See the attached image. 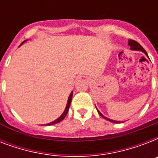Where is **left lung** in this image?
<instances>
[{"label":"left lung","instance_id":"1","mask_svg":"<svg viewBox=\"0 0 158 158\" xmlns=\"http://www.w3.org/2000/svg\"><path fill=\"white\" fill-rule=\"evenodd\" d=\"M128 44H129V46H130V49H131V50H133V51H141L142 52L144 53V54L146 55V56H147L148 57V56L147 52H146V51H145L144 49L143 48V47L141 45H140L139 43H138L137 42H135V41L131 40V39H130V40H129V43H128ZM97 110H98V108H97ZM98 114L100 115H101L102 117L104 118V119H106V120H109L110 122H112V123H120V122H121V121H117V120H110V119H109V118L106 117L105 115H102V113L100 112V111H99L98 110Z\"/></svg>","mask_w":158,"mask_h":158}]
</instances>
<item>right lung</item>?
Instances as JSON below:
<instances>
[{
    "label": "right lung",
    "mask_w": 158,
    "mask_h": 158,
    "mask_svg": "<svg viewBox=\"0 0 158 158\" xmlns=\"http://www.w3.org/2000/svg\"><path fill=\"white\" fill-rule=\"evenodd\" d=\"M26 41H28V40H25V41H23V43H21V45L23 44V43H25ZM20 45V46H21ZM72 96H73V92H71V94H69V98H68V101H67V104H66V106H65V109H64V112L62 113V115L60 116L59 118H57L56 120H55L54 121H52V122H50V123H48V124H46V125H55V124H57V123H59L60 122L61 120H63L64 119V117L66 116L67 115V113H68V110H69V106H70V103H71V100H72Z\"/></svg>",
    "instance_id": "obj_1"
}]
</instances>
